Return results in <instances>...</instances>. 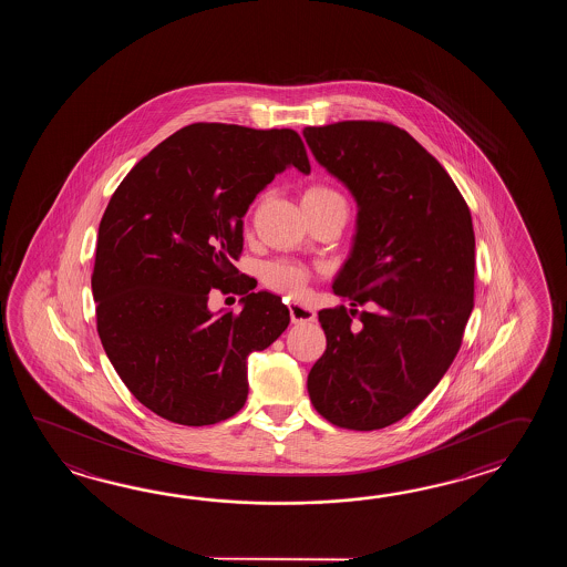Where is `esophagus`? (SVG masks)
Returning <instances> with one entry per match:
<instances>
[{"label": "esophagus", "mask_w": 567, "mask_h": 567, "mask_svg": "<svg viewBox=\"0 0 567 567\" xmlns=\"http://www.w3.org/2000/svg\"><path fill=\"white\" fill-rule=\"evenodd\" d=\"M289 318L293 324H303V322H313L316 320V312L312 308H306L301 303H289Z\"/></svg>", "instance_id": "1"}]
</instances>
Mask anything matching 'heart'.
<instances>
[{"label": "heart", "instance_id": "b5f03b06", "mask_svg": "<svg viewBox=\"0 0 567 567\" xmlns=\"http://www.w3.org/2000/svg\"><path fill=\"white\" fill-rule=\"evenodd\" d=\"M330 198H340V196L332 193L330 188H324V186H312L303 193L301 203H322V200H330ZM261 278L266 281L267 288L296 298V296L303 293V289L308 286L310 271L300 264H293V261H271V264L264 267Z\"/></svg>", "mask_w": 567, "mask_h": 567}]
</instances>
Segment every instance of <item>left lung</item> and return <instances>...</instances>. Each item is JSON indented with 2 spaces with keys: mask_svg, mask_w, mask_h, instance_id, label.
I'll return each instance as SVG.
<instances>
[{
  "mask_svg": "<svg viewBox=\"0 0 567 567\" xmlns=\"http://www.w3.org/2000/svg\"><path fill=\"white\" fill-rule=\"evenodd\" d=\"M316 162L357 200V233L332 281L344 306L318 312L324 354L308 374L316 411L371 432L432 393L474 308V229L456 184L410 133L383 121L306 127Z\"/></svg>",
  "mask_w": 567,
  "mask_h": 567,
  "instance_id": "obj_1",
  "label": "left lung"
}]
</instances>
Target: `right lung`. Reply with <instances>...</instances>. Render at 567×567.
<instances>
[{
  "instance_id": "add662e5",
  "label": "right lung",
  "mask_w": 567,
  "mask_h": 567,
  "mask_svg": "<svg viewBox=\"0 0 567 567\" xmlns=\"http://www.w3.org/2000/svg\"><path fill=\"white\" fill-rule=\"evenodd\" d=\"M310 174L293 130L193 123L140 159L99 225L96 332L121 381L159 417L229 420L249 393L247 357L276 342L289 310L251 291L233 261L243 217L284 169ZM241 292L243 312L207 310L209 289Z\"/></svg>"
}]
</instances>
